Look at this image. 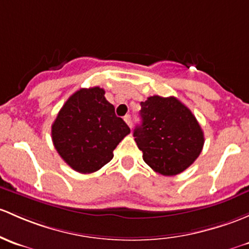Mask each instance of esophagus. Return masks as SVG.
Listing matches in <instances>:
<instances>
[{"label": "esophagus", "mask_w": 249, "mask_h": 249, "mask_svg": "<svg viewBox=\"0 0 249 249\" xmlns=\"http://www.w3.org/2000/svg\"><path fill=\"white\" fill-rule=\"evenodd\" d=\"M124 120H125V123H126V124L129 125V127H130V129H131V127H132V120H131V116H130V114H127V116H125V117H124Z\"/></svg>", "instance_id": "34e87169"}]
</instances>
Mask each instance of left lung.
<instances>
[{"mask_svg": "<svg viewBox=\"0 0 249 249\" xmlns=\"http://www.w3.org/2000/svg\"><path fill=\"white\" fill-rule=\"evenodd\" d=\"M142 124L133 131L143 160L166 177L184 172L197 160L204 133L192 112L174 96H149L141 103Z\"/></svg>", "mask_w": 249, "mask_h": 249, "instance_id": "obj_1", "label": "left lung"}]
</instances>
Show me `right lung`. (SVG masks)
Returning <instances> with one entry per match:
<instances>
[{"mask_svg": "<svg viewBox=\"0 0 249 249\" xmlns=\"http://www.w3.org/2000/svg\"><path fill=\"white\" fill-rule=\"evenodd\" d=\"M130 133L100 87L81 88L63 105L52 124V142L74 171L96 172L113 159V150Z\"/></svg>", "mask_w": 249, "mask_h": 249, "instance_id": "right-lung-1", "label": "right lung"}]
</instances>
